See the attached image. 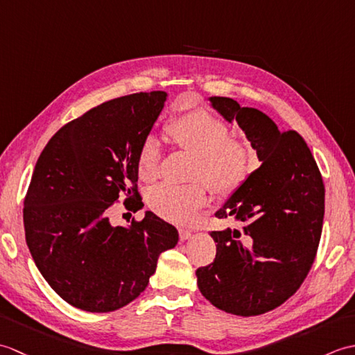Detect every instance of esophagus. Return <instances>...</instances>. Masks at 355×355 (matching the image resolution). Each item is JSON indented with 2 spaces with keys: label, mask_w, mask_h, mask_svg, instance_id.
<instances>
[{
  "label": "esophagus",
  "mask_w": 355,
  "mask_h": 355,
  "mask_svg": "<svg viewBox=\"0 0 355 355\" xmlns=\"http://www.w3.org/2000/svg\"><path fill=\"white\" fill-rule=\"evenodd\" d=\"M178 235H180V239H182V241H187V239L192 238V232L187 230V229L180 227L178 229Z\"/></svg>",
  "instance_id": "34e87169"
}]
</instances>
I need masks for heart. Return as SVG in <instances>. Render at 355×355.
I'll return each mask as SVG.
<instances>
[{
    "instance_id": "heart-1",
    "label": "heart",
    "mask_w": 355,
    "mask_h": 355,
    "mask_svg": "<svg viewBox=\"0 0 355 355\" xmlns=\"http://www.w3.org/2000/svg\"><path fill=\"white\" fill-rule=\"evenodd\" d=\"M171 139L180 148L195 155L193 173L215 193H230L244 182L250 169V149L244 141L229 137V128L220 117L205 108L180 112L169 120ZM160 146L154 137L141 143L137 157V171L141 180L150 182L158 173ZM206 189L198 183H163L149 195V206L157 215L169 221H187L206 205Z\"/></svg>"
}]
</instances>
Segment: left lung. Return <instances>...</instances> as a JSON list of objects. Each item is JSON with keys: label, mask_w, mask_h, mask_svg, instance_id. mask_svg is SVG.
<instances>
[{"label": "left lung", "mask_w": 355, "mask_h": 355, "mask_svg": "<svg viewBox=\"0 0 355 355\" xmlns=\"http://www.w3.org/2000/svg\"><path fill=\"white\" fill-rule=\"evenodd\" d=\"M209 101L239 125L262 163L216 210L241 227L210 232L216 256L197 270V284L216 308L248 318L275 310L302 285L322 235L325 186L296 131H279L262 111L230 97Z\"/></svg>", "instance_id": "8db88e82"}]
</instances>
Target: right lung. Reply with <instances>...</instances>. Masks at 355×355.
<instances>
[{
    "label": "right lung",
    "instance_id": "1",
    "mask_svg": "<svg viewBox=\"0 0 355 355\" xmlns=\"http://www.w3.org/2000/svg\"><path fill=\"white\" fill-rule=\"evenodd\" d=\"M168 94L105 102L59 130L37 158L24 200L26 243L37 270L67 304L108 313L140 296L178 232L153 212L112 225L119 198L137 212V157Z\"/></svg>",
    "mask_w": 355,
    "mask_h": 355
}]
</instances>
